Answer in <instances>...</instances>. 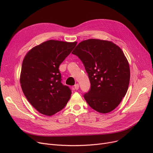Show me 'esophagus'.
I'll return each mask as SVG.
<instances>
[{"instance_id":"34e87169","label":"esophagus","mask_w":153,"mask_h":153,"mask_svg":"<svg viewBox=\"0 0 153 153\" xmlns=\"http://www.w3.org/2000/svg\"><path fill=\"white\" fill-rule=\"evenodd\" d=\"M79 88V85L78 84H76L74 85V89H75L76 90H78Z\"/></svg>"}]
</instances>
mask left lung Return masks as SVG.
Wrapping results in <instances>:
<instances>
[{
	"label": "left lung",
	"instance_id": "1",
	"mask_svg": "<svg viewBox=\"0 0 153 153\" xmlns=\"http://www.w3.org/2000/svg\"><path fill=\"white\" fill-rule=\"evenodd\" d=\"M83 62L90 80V91L84 97L99 113L113 111L122 102L130 79L129 63L123 51L111 41L89 39L72 52Z\"/></svg>",
	"mask_w": 153,
	"mask_h": 153
}]
</instances>
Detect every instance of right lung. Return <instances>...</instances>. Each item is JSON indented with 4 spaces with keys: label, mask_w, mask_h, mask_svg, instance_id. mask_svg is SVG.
Returning a JSON list of instances; mask_svg holds the SVG:
<instances>
[{
    "label": "right lung",
    "mask_w": 153,
    "mask_h": 153,
    "mask_svg": "<svg viewBox=\"0 0 153 153\" xmlns=\"http://www.w3.org/2000/svg\"><path fill=\"white\" fill-rule=\"evenodd\" d=\"M77 42L50 39L26 54L22 62L20 82L28 101L40 114L52 116L69 101L71 91L61 83L59 65Z\"/></svg>",
    "instance_id": "add662e5"
}]
</instances>
